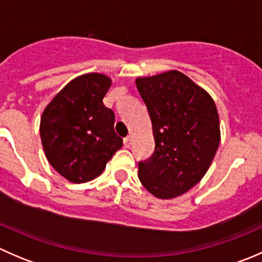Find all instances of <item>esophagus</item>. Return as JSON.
<instances>
[{"instance_id": "34e87169", "label": "esophagus", "mask_w": 262, "mask_h": 262, "mask_svg": "<svg viewBox=\"0 0 262 262\" xmlns=\"http://www.w3.org/2000/svg\"><path fill=\"white\" fill-rule=\"evenodd\" d=\"M130 146H132V137H126V138H124V147L129 148Z\"/></svg>"}]
</instances>
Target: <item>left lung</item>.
<instances>
[{
	"mask_svg": "<svg viewBox=\"0 0 262 262\" xmlns=\"http://www.w3.org/2000/svg\"><path fill=\"white\" fill-rule=\"evenodd\" d=\"M152 121L155 152L138 163L142 185L156 198L189 191L207 173L219 142L212 96L179 71L136 80Z\"/></svg>",
	"mask_w": 262,
	"mask_h": 262,
	"instance_id": "left-lung-1",
	"label": "left lung"
}]
</instances>
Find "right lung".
Here are the masks:
<instances>
[{"mask_svg": "<svg viewBox=\"0 0 262 262\" xmlns=\"http://www.w3.org/2000/svg\"><path fill=\"white\" fill-rule=\"evenodd\" d=\"M112 80L86 73L66 84L44 109L40 138L47 160L68 181L82 184L101 175L123 146L115 115L102 102Z\"/></svg>", "mask_w": 262, "mask_h": 262, "instance_id": "right-lung-1", "label": "right lung"}]
</instances>
